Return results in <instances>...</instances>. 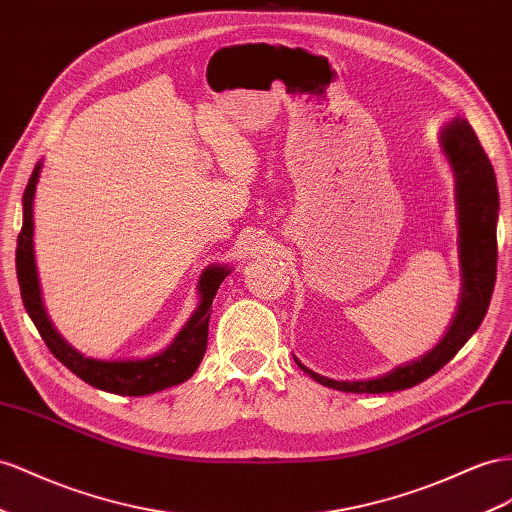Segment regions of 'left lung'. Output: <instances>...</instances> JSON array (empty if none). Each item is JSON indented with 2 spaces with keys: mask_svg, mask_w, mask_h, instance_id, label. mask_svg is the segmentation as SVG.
I'll return each mask as SVG.
<instances>
[{
  "mask_svg": "<svg viewBox=\"0 0 512 512\" xmlns=\"http://www.w3.org/2000/svg\"><path fill=\"white\" fill-rule=\"evenodd\" d=\"M439 146L454 174V198H457L461 262V297L457 314L452 316L444 338L431 351L372 379H329L306 368L293 355L297 366L325 388L351 394H385L413 388L435 375L441 366H446L463 344L476 334L485 319L497 271L495 230L500 196H497L495 172L465 118H454L439 131Z\"/></svg>",
  "mask_w": 512,
  "mask_h": 512,
  "instance_id": "1",
  "label": "left lung"
}]
</instances>
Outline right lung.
I'll return each mask as SVG.
<instances>
[{
  "label": "right lung",
  "instance_id": "add662e5",
  "mask_svg": "<svg viewBox=\"0 0 512 512\" xmlns=\"http://www.w3.org/2000/svg\"><path fill=\"white\" fill-rule=\"evenodd\" d=\"M40 172H43V161H38L23 193V228L17 241V278L23 306L49 351L81 381L90 383L96 390L118 396H148L187 381L198 370L206 353L213 299L232 267L209 265L202 271L198 280V308L193 310L189 321L163 351L133 359L88 357L62 338L60 331L51 323L43 303V290H40L34 258V196Z\"/></svg>",
  "mask_w": 512,
  "mask_h": 512
}]
</instances>
